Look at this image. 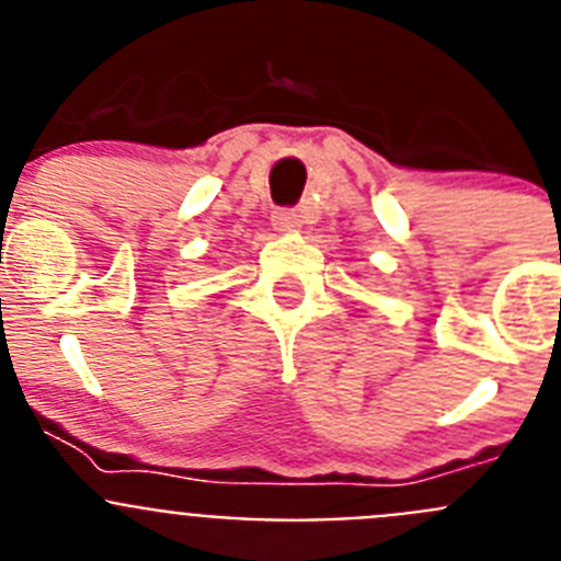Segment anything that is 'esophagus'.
<instances>
[{
    "label": "esophagus",
    "instance_id": "1",
    "mask_svg": "<svg viewBox=\"0 0 561 561\" xmlns=\"http://www.w3.org/2000/svg\"><path fill=\"white\" fill-rule=\"evenodd\" d=\"M272 225H275V230H280V232L297 230V227H300V216H297L295 210H289V207H284V210H275V216H272Z\"/></svg>",
    "mask_w": 561,
    "mask_h": 561
}]
</instances>
